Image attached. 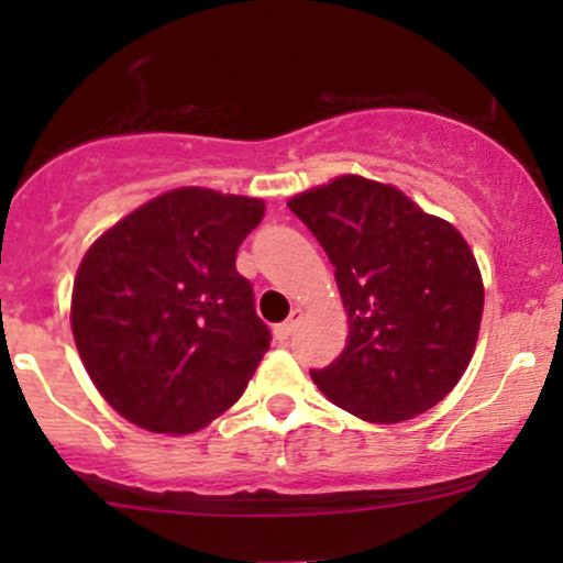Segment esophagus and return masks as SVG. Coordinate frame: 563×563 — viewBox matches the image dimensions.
Wrapping results in <instances>:
<instances>
[{"mask_svg": "<svg viewBox=\"0 0 563 563\" xmlns=\"http://www.w3.org/2000/svg\"><path fill=\"white\" fill-rule=\"evenodd\" d=\"M301 314H303V312H301L299 307L290 309V318H288L286 322H280V325L275 328V335H277V339H288V335L296 331V325H299V322H301Z\"/></svg>", "mask_w": 563, "mask_h": 563, "instance_id": "obj_1", "label": "esophagus"}]
</instances>
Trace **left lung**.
I'll return each instance as SVG.
<instances>
[{
    "mask_svg": "<svg viewBox=\"0 0 563 563\" xmlns=\"http://www.w3.org/2000/svg\"><path fill=\"white\" fill-rule=\"evenodd\" d=\"M335 267L346 346L309 371L333 405L371 423L410 421L461 380L484 286L463 235L402 190L346 174L288 200Z\"/></svg>",
    "mask_w": 563,
    "mask_h": 563,
    "instance_id": "1",
    "label": "left lung"
}]
</instances>
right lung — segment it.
<instances>
[{
    "mask_svg": "<svg viewBox=\"0 0 563 563\" xmlns=\"http://www.w3.org/2000/svg\"><path fill=\"white\" fill-rule=\"evenodd\" d=\"M264 200L179 187L102 232L79 264L70 328L126 421L190 434L222 416L269 349L235 256Z\"/></svg>",
    "mask_w": 563,
    "mask_h": 563,
    "instance_id": "add662e5",
    "label": "right lung"
}]
</instances>
